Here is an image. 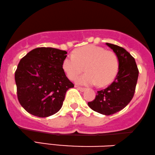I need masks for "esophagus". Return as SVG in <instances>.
<instances>
[{"label": "esophagus", "instance_id": "esophagus-1", "mask_svg": "<svg viewBox=\"0 0 155 155\" xmlns=\"http://www.w3.org/2000/svg\"><path fill=\"white\" fill-rule=\"evenodd\" d=\"M76 88H77L78 90L81 91H84L85 90V88H83V87H81V86H78V85H76Z\"/></svg>", "mask_w": 155, "mask_h": 155}]
</instances>
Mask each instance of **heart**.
<instances>
[{
	"label": "heart",
	"mask_w": 155,
	"mask_h": 155,
	"mask_svg": "<svg viewBox=\"0 0 155 155\" xmlns=\"http://www.w3.org/2000/svg\"><path fill=\"white\" fill-rule=\"evenodd\" d=\"M61 67L71 81H74L85 68L87 72L78 78L77 83L83 85L97 84L103 87L112 83L116 78L120 61L114 51L88 45L76 49L72 55L67 56L63 59Z\"/></svg>",
	"instance_id": "b5f03b06"
}]
</instances>
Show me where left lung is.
Masks as SVG:
<instances>
[{
    "label": "left lung",
    "instance_id": "left-lung-1",
    "mask_svg": "<svg viewBox=\"0 0 155 155\" xmlns=\"http://www.w3.org/2000/svg\"><path fill=\"white\" fill-rule=\"evenodd\" d=\"M119 58L120 67L113 83L107 88L97 91L94 101L88 104L91 109L104 115L119 112L130 103L135 93L139 69L135 59L125 49L107 43Z\"/></svg>",
    "mask_w": 155,
    "mask_h": 155
}]
</instances>
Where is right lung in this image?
Masks as SVG:
<instances>
[{"label":"right lung","mask_w":155,"mask_h":155,"mask_svg":"<svg viewBox=\"0 0 155 155\" xmlns=\"http://www.w3.org/2000/svg\"><path fill=\"white\" fill-rule=\"evenodd\" d=\"M67 54L41 47L20 60L15 72L16 91L20 104L27 112L46 117L61 108L67 91L74 87L61 67Z\"/></svg>","instance_id":"right-lung-1"}]
</instances>
